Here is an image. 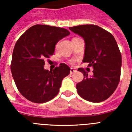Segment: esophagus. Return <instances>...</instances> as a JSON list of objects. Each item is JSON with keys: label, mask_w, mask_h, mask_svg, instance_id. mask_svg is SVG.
Returning <instances> with one entry per match:
<instances>
[{"label": "esophagus", "mask_w": 132, "mask_h": 132, "mask_svg": "<svg viewBox=\"0 0 132 132\" xmlns=\"http://www.w3.org/2000/svg\"><path fill=\"white\" fill-rule=\"evenodd\" d=\"M77 71L76 69H75L74 68H71V71H70V73H71V74H73V73H75Z\"/></svg>", "instance_id": "esophagus-1"}]
</instances>
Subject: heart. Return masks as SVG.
Returning a JSON list of instances; mask_svg holds the SVG:
<instances>
[{
  "label": "heart",
  "mask_w": 132,
  "mask_h": 132,
  "mask_svg": "<svg viewBox=\"0 0 132 132\" xmlns=\"http://www.w3.org/2000/svg\"><path fill=\"white\" fill-rule=\"evenodd\" d=\"M71 62H73V61H71Z\"/></svg>",
  "instance_id": "obj_1"
}]
</instances>
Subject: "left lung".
Listing matches in <instances>:
<instances>
[{
    "mask_svg": "<svg viewBox=\"0 0 132 132\" xmlns=\"http://www.w3.org/2000/svg\"><path fill=\"white\" fill-rule=\"evenodd\" d=\"M71 31L81 36L85 43L82 62L93 67L90 76L83 68L78 71L84 79L77 84L78 94L92 102L105 101L117 88L120 79L122 55L112 34L96 25H80L69 27Z\"/></svg>",
    "mask_w": 132,
    "mask_h": 132,
    "instance_id": "8db88e82",
    "label": "left lung"
}]
</instances>
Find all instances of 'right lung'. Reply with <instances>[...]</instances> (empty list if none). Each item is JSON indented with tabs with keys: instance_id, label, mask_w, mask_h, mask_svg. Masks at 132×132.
Listing matches in <instances>:
<instances>
[{
	"instance_id": "1",
	"label": "right lung",
	"mask_w": 132,
	"mask_h": 132,
	"mask_svg": "<svg viewBox=\"0 0 132 132\" xmlns=\"http://www.w3.org/2000/svg\"><path fill=\"white\" fill-rule=\"evenodd\" d=\"M69 34L65 28L36 24L16 42L10 69L17 88L28 101L44 103L58 94L63 79L71 69L61 63L49 71L44 69V59L53 55L57 43Z\"/></svg>"
}]
</instances>
